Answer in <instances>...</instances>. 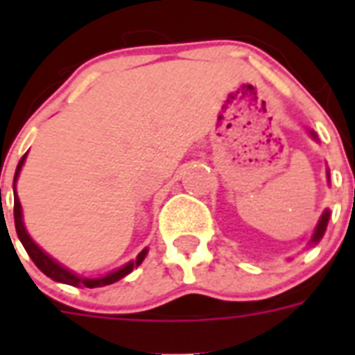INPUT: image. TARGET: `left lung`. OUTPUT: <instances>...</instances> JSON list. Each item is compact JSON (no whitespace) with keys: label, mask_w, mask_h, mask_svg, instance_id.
I'll return each mask as SVG.
<instances>
[{"label":"left lung","mask_w":355,"mask_h":355,"mask_svg":"<svg viewBox=\"0 0 355 355\" xmlns=\"http://www.w3.org/2000/svg\"><path fill=\"white\" fill-rule=\"evenodd\" d=\"M328 219H330V214H328V211H324V214H322V217H320L319 225H317V228H315V234H313V237H311V241L317 243L320 237H322V234H324V230H326V225H328Z\"/></svg>","instance_id":"obj_1"}]
</instances>
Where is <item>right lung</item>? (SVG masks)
Instances as JSON below:
<instances>
[{
  "mask_svg": "<svg viewBox=\"0 0 355 355\" xmlns=\"http://www.w3.org/2000/svg\"><path fill=\"white\" fill-rule=\"evenodd\" d=\"M25 156H27V153L21 156V160H19L18 167H16V173H14V184H16V178H18V175H19V169H21V166H24ZM14 225H16V234H18L19 241H21L24 248L31 256V259L35 261L36 267H38V269H40L44 275L49 276V278H53V280L62 282V284H68V286H75V287L110 286V284H114V282L121 280L123 276H127L128 272H132L134 267H138V265L144 261L145 254H147V250H141V252L138 254V258L134 259V261L127 263L125 267H121V269L114 270V272H110V275L103 276V278H80V276L73 275V272H69L68 269H64L62 265H58L55 259L49 258V256H47V254L44 252V250H42V248L38 247V245H36L33 239H31L29 234H27V230H25V227H24V221H21V205H19L18 195H16V189H14Z\"/></svg>",
  "mask_w": 355,
  "mask_h": 355,
  "instance_id": "right-lung-1",
  "label": "right lung"
}]
</instances>
